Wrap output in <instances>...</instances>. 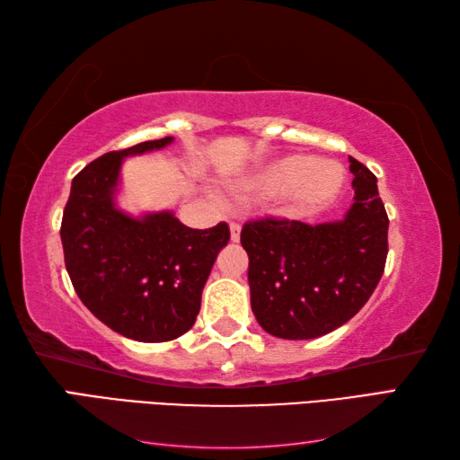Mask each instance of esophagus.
Returning a JSON list of instances; mask_svg holds the SVG:
<instances>
[{"instance_id": "obj_1", "label": "esophagus", "mask_w": 460, "mask_h": 460, "mask_svg": "<svg viewBox=\"0 0 460 460\" xmlns=\"http://www.w3.org/2000/svg\"><path fill=\"white\" fill-rule=\"evenodd\" d=\"M229 231H231V241L237 243L241 237V225L239 223H229Z\"/></svg>"}]
</instances>
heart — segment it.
I'll return each instance as SVG.
<instances>
[{"mask_svg": "<svg viewBox=\"0 0 460 460\" xmlns=\"http://www.w3.org/2000/svg\"><path fill=\"white\" fill-rule=\"evenodd\" d=\"M344 180V168L336 162L288 154L251 170L241 190L255 198H280V209L288 217H308L338 198Z\"/></svg>", "mask_w": 460, "mask_h": 460, "instance_id": "b5f03b06", "label": "heart"}]
</instances>
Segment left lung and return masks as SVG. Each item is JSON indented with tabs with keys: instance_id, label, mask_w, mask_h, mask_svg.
<instances>
[{
	"instance_id": "left-lung-1",
	"label": "left lung",
	"mask_w": 460,
	"mask_h": 460,
	"mask_svg": "<svg viewBox=\"0 0 460 460\" xmlns=\"http://www.w3.org/2000/svg\"><path fill=\"white\" fill-rule=\"evenodd\" d=\"M354 203L338 221L247 223L251 308L282 340H312L356 316L374 295L387 259L389 219L377 178L349 155Z\"/></svg>"
}]
</instances>
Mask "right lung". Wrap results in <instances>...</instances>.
I'll use <instances>...</instances> for the list:
<instances>
[{"label":"right lung","instance_id":"1","mask_svg":"<svg viewBox=\"0 0 460 460\" xmlns=\"http://www.w3.org/2000/svg\"><path fill=\"white\" fill-rule=\"evenodd\" d=\"M172 142H142L91 162L75 175L61 225L66 272L83 305L120 336L148 344L195 324L213 262L229 243L227 223L201 231L170 209H120L124 160Z\"/></svg>","mask_w":460,"mask_h":460}]
</instances>
